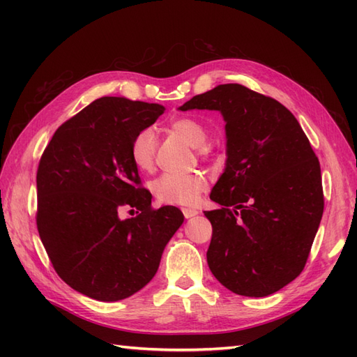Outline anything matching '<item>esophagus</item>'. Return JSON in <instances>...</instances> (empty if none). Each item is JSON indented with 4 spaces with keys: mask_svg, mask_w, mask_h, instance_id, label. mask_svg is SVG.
<instances>
[{
    "mask_svg": "<svg viewBox=\"0 0 357 357\" xmlns=\"http://www.w3.org/2000/svg\"><path fill=\"white\" fill-rule=\"evenodd\" d=\"M181 211H183V214H185L186 219H190V218H193V215H197V214L199 213V211L195 210V208H183Z\"/></svg>",
    "mask_w": 357,
    "mask_h": 357,
    "instance_id": "1",
    "label": "esophagus"
}]
</instances>
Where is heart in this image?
Returning a JSON list of instances; mask_svg holds the SVG:
<instances>
[{
    "instance_id": "b5f03b06",
    "label": "heart",
    "mask_w": 357,
    "mask_h": 357,
    "mask_svg": "<svg viewBox=\"0 0 357 357\" xmlns=\"http://www.w3.org/2000/svg\"><path fill=\"white\" fill-rule=\"evenodd\" d=\"M172 132L178 134L186 142L198 147L202 155L210 152L207 142V129L192 117H178L169 123ZM129 156L132 164L142 171H152L156 158V135L153 129L146 128L138 131L129 144ZM207 178L201 172H165L152 183V190L158 201L165 204L192 205L195 204L201 193L207 189Z\"/></svg>"
}]
</instances>
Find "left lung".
<instances>
[{
  "label": "left lung",
  "mask_w": 357,
  "mask_h": 357,
  "mask_svg": "<svg viewBox=\"0 0 357 357\" xmlns=\"http://www.w3.org/2000/svg\"><path fill=\"white\" fill-rule=\"evenodd\" d=\"M225 119L226 167L204 211L213 235L207 262L236 295L262 298L302 273L323 214L320 164L283 104L238 83L219 84L180 107Z\"/></svg>",
  "instance_id": "8db88e82"
}]
</instances>
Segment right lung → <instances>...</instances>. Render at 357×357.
<instances>
[{
    "instance_id": "1",
    "label": "right lung",
    "mask_w": 357,
    "mask_h": 357,
    "mask_svg": "<svg viewBox=\"0 0 357 357\" xmlns=\"http://www.w3.org/2000/svg\"><path fill=\"white\" fill-rule=\"evenodd\" d=\"M165 107L102 96L62 123L37 171V228L58 275L74 290L113 302L152 280L185 215L152 208L129 156L134 135ZM123 208L139 214L122 220ZM133 211V210H132Z\"/></svg>"
}]
</instances>
